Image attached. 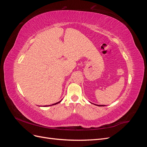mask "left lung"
<instances>
[{
  "instance_id": "left-lung-1",
  "label": "left lung",
  "mask_w": 147,
  "mask_h": 147,
  "mask_svg": "<svg viewBox=\"0 0 147 147\" xmlns=\"http://www.w3.org/2000/svg\"><path fill=\"white\" fill-rule=\"evenodd\" d=\"M98 106H104V105H98Z\"/></svg>"
}]
</instances>
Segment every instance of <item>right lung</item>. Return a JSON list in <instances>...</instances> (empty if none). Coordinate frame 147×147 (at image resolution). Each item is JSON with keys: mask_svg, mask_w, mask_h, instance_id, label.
I'll return each mask as SVG.
<instances>
[{"mask_svg": "<svg viewBox=\"0 0 147 147\" xmlns=\"http://www.w3.org/2000/svg\"><path fill=\"white\" fill-rule=\"evenodd\" d=\"M61 101H59V102H57V103H56V104H52V105H56V104H58V103H59ZM45 106H48V105H45ZM48 106H50V105H48Z\"/></svg>", "mask_w": 147, "mask_h": 147, "instance_id": "obj_1", "label": "right lung"}]
</instances>
